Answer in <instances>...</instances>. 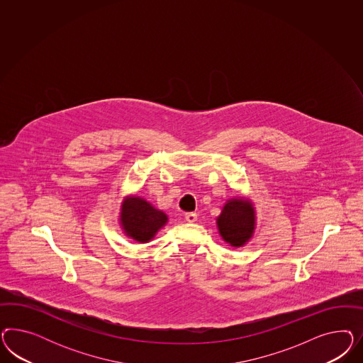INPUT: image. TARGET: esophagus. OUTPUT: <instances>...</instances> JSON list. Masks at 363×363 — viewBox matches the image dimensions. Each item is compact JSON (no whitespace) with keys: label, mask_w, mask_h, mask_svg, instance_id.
Masks as SVG:
<instances>
[{"label":"esophagus","mask_w":363,"mask_h":363,"mask_svg":"<svg viewBox=\"0 0 363 363\" xmlns=\"http://www.w3.org/2000/svg\"><path fill=\"white\" fill-rule=\"evenodd\" d=\"M198 216L196 214V213H186L185 214V220H187V222H190V223H193V222H196L197 220Z\"/></svg>","instance_id":"obj_1"}]
</instances>
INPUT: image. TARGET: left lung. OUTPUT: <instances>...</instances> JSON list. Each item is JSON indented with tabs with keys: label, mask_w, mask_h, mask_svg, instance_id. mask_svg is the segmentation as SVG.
Wrapping results in <instances>:
<instances>
[{
	"label": "left lung",
	"mask_w": 363,
	"mask_h": 363,
	"mask_svg": "<svg viewBox=\"0 0 363 363\" xmlns=\"http://www.w3.org/2000/svg\"><path fill=\"white\" fill-rule=\"evenodd\" d=\"M217 223L225 241L233 246H241L253 234V209L241 198L231 199L225 205Z\"/></svg>",
	"instance_id": "8db88e82"
}]
</instances>
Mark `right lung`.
<instances>
[{
    "instance_id": "1",
    "label": "right lung",
    "mask_w": 363,
    "mask_h": 363,
    "mask_svg": "<svg viewBox=\"0 0 363 363\" xmlns=\"http://www.w3.org/2000/svg\"><path fill=\"white\" fill-rule=\"evenodd\" d=\"M166 216L154 209L141 198L134 197L123 203L121 222L123 230L135 241L147 242L166 223Z\"/></svg>"
}]
</instances>
